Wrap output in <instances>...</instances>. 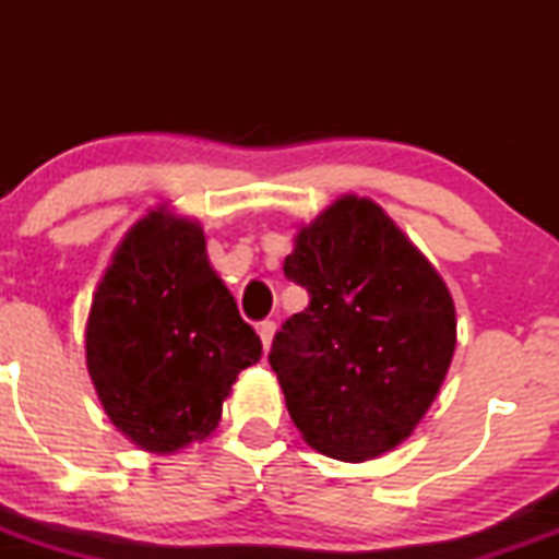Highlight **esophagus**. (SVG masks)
Wrapping results in <instances>:
<instances>
[{"mask_svg":"<svg viewBox=\"0 0 559 559\" xmlns=\"http://www.w3.org/2000/svg\"><path fill=\"white\" fill-rule=\"evenodd\" d=\"M258 331H260L262 346H265V352H267V349H271V344H273V336H275V323H273V320H262Z\"/></svg>","mask_w":559,"mask_h":559,"instance_id":"34e87169","label":"esophagus"}]
</instances>
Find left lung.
I'll use <instances>...</instances> for the list:
<instances>
[{"mask_svg": "<svg viewBox=\"0 0 559 559\" xmlns=\"http://www.w3.org/2000/svg\"><path fill=\"white\" fill-rule=\"evenodd\" d=\"M288 281L310 305L275 333L271 368L301 439L342 463L413 436L457 344L439 271L373 199H333L294 236Z\"/></svg>", "mask_w": 559, "mask_h": 559, "instance_id": "8db88e82", "label": "left lung"}]
</instances>
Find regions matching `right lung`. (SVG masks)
<instances>
[{
  "mask_svg": "<svg viewBox=\"0 0 559 559\" xmlns=\"http://www.w3.org/2000/svg\"><path fill=\"white\" fill-rule=\"evenodd\" d=\"M260 357V336L210 265L199 221L168 204L139 217L86 320V368L112 426L152 454L204 441L236 376Z\"/></svg>",
  "mask_w": 559,
  "mask_h": 559,
  "instance_id": "add662e5",
  "label": "right lung"
}]
</instances>
